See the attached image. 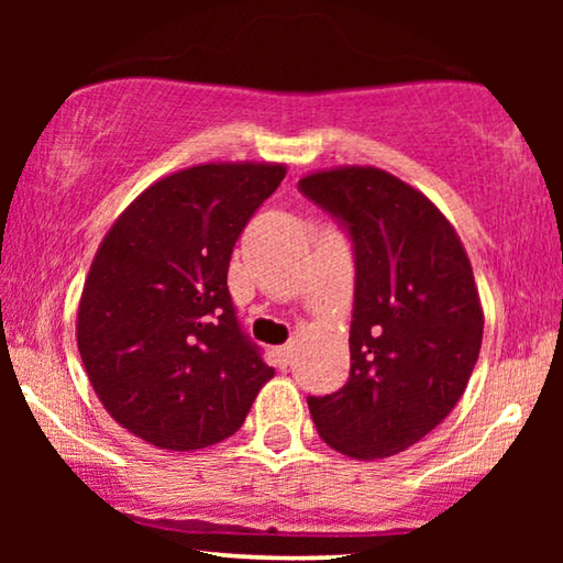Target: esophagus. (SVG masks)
I'll return each instance as SVG.
<instances>
[{"instance_id":"esophagus-1","label":"esophagus","mask_w":563,"mask_h":563,"mask_svg":"<svg viewBox=\"0 0 563 563\" xmlns=\"http://www.w3.org/2000/svg\"><path fill=\"white\" fill-rule=\"evenodd\" d=\"M276 353H279V361H282L284 366L291 364V358H295V343H287V345H282V349L276 351Z\"/></svg>"}]
</instances>
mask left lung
I'll return each mask as SVG.
<instances>
[{
	"mask_svg": "<svg viewBox=\"0 0 563 563\" xmlns=\"http://www.w3.org/2000/svg\"><path fill=\"white\" fill-rule=\"evenodd\" d=\"M299 189L343 220L356 253L351 374L335 395L307 399L314 428L343 456H395L472 379L484 333L472 261L449 218L384 168H322Z\"/></svg>",
	"mask_w": 563,
	"mask_h": 563,
	"instance_id": "left-lung-1",
	"label": "left lung"
}]
</instances>
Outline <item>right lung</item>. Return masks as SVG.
<instances>
[{
  "label": "right lung",
  "mask_w": 563,
  "mask_h": 563,
  "mask_svg": "<svg viewBox=\"0 0 563 563\" xmlns=\"http://www.w3.org/2000/svg\"><path fill=\"white\" fill-rule=\"evenodd\" d=\"M287 166L218 161L153 181L99 243L76 343L114 422L166 451H197L243 426L272 379L238 325L230 253Z\"/></svg>",
  "instance_id": "right-lung-1"
}]
</instances>
